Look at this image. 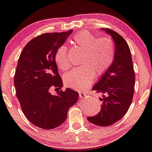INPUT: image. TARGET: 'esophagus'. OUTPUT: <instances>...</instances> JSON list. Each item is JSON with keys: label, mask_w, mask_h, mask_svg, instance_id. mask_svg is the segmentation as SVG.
<instances>
[{"label": "esophagus", "mask_w": 152, "mask_h": 152, "mask_svg": "<svg viewBox=\"0 0 152 152\" xmlns=\"http://www.w3.org/2000/svg\"><path fill=\"white\" fill-rule=\"evenodd\" d=\"M79 98L80 99H82V98H85V97L87 96V94L85 93H82V92H79Z\"/></svg>", "instance_id": "34e87169"}]
</instances>
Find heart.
<instances>
[{
	"label": "heart",
	"mask_w": 152,
	"mask_h": 152,
	"mask_svg": "<svg viewBox=\"0 0 152 152\" xmlns=\"http://www.w3.org/2000/svg\"><path fill=\"white\" fill-rule=\"evenodd\" d=\"M76 47L82 51L80 64L63 77L65 85L76 91L87 88L94 80V76H102L114 61L115 45L108 37L97 38L88 31H82L73 36ZM55 61L59 69L65 71L70 67L67 48L61 45L57 50Z\"/></svg>",
	"instance_id": "b5f03b06"
}]
</instances>
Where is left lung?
I'll use <instances>...</instances> for the list:
<instances>
[{"label":"left lung","mask_w":152,"mask_h":152,"mask_svg":"<svg viewBox=\"0 0 152 152\" xmlns=\"http://www.w3.org/2000/svg\"><path fill=\"white\" fill-rule=\"evenodd\" d=\"M115 43V57L108 71L93 87L102 94L99 113L88 121L99 126H108L121 120L126 113L132 101L135 73L131 52L127 42L115 31L102 29Z\"/></svg>","instance_id":"obj_1"}]
</instances>
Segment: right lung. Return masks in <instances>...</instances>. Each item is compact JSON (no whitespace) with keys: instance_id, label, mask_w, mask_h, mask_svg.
<instances>
[{"instance_id":"obj_1","label":"right lung","mask_w":152,"mask_h":152,"mask_svg":"<svg viewBox=\"0 0 152 152\" xmlns=\"http://www.w3.org/2000/svg\"><path fill=\"white\" fill-rule=\"evenodd\" d=\"M45 33L31 39L23 49L17 65L14 84L22 112L34 125L45 130L58 127L67 118L68 110L77 102L79 93L61 89L63 82L55 61L58 48L72 32Z\"/></svg>"}]
</instances>
